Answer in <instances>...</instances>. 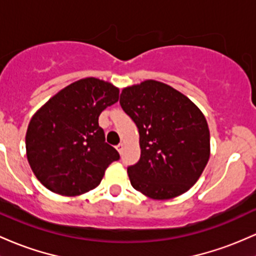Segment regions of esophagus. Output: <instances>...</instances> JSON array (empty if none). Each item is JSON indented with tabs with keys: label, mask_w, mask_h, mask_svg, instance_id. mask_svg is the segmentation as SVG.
I'll return each instance as SVG.
<instances>
[{
	"label": "esophagus",
	"mask_w": 256,
	"mask_h": 256,
	"mask_svg": "<svg viewBox=\"0 0 256 256\" xmlns=\"http://www.w3.org/2000/svg\"><path fill=\"white\" fill-rule=\"evenodd\" d=\"M122 150H124V143H119V144L116 146V150L119 152V153H122Z\"/></svg>",
	"instance_id": "esophagus-1"
}]
</instances>
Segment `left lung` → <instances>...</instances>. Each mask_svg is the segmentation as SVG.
<instances>
[{
    "instance_id": "8db88e82",
    "label": "left lung",
    "mask_w": 256,
    "mask_h": 256,
    "mask_svg": "<svg viewBox=\"0 0 256 256\" xmlns=\"http://www.w3.org/2000/svg\"><path fill=\"white\" fill-rule=\"evenodd\" d=\"M120 106L140 132L141 158L128 168L132 187L160 200L187 192L210 156V132L200 109L156 80L125 87Z\"/></svg>"
}]
</instances>
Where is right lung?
Wrapping results in <instances>:
<instances>
[{"instance_id":"obj_1","label":"right lung","mask_w":256,"mask_h":256,"mask_svg":"<svg viewBox=\"0 0 256 256\" xmlns=\"http://www.w3.org/2000/svg\"><path fill=\"white\" fill-rule=\"evenodd\" d=\"M119 100V88L96 78L70 84L32 115L25 136L32 172L47 190L76 196L96 188L119 160L98 125L100 114Z\"/></svg>"}]
</instances>
